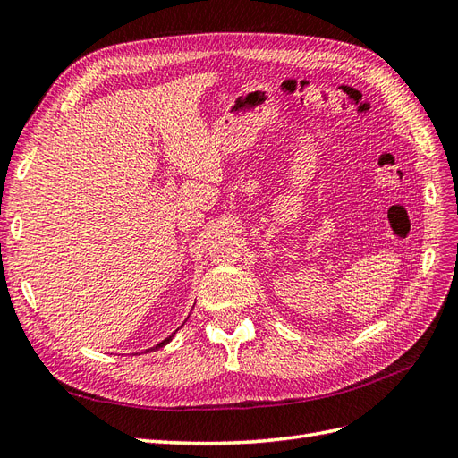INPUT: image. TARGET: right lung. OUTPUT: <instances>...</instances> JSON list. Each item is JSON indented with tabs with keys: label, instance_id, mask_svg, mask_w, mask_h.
Masks as SVG:
<instances>
[{
	"label": "right lung",
	"instance_id": "right-lung-1",
	"mask_svg": "<svg viewBox=\"0 0 458 458\" xmlns=\"http://www.w3.org/2000/svg\"><path fill=\"white\" fill-rule=\"evenodd\" d=\"M174 335H175V332H172V335H170L168 338H164V340H162L160 344H157V345H155V348H150V350H158V348H164V345H165V344H170V342H172ZM147 352H148V350H147Z\"/></svg>",
	"mask_w": 458,
	"mask_h": 458
}]
</instances>
